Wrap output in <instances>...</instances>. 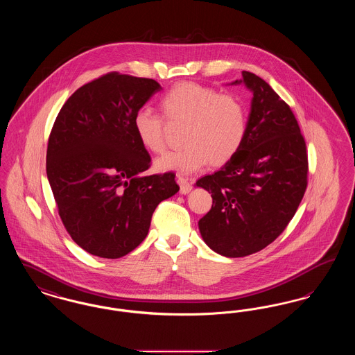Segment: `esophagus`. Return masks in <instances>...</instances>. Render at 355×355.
<instances>
[{
	"mask_svg": "<svg viewBox=\"0 0 355 355\" xmlns=\"http://www.w3.org/2000/svg\"><path fill=\"white\" fill-rule=\"evenodd\" d=\"M177 182H178V185H180V187H181V194H187L190 190H191V184L189 182V180H186V178H184V177H178L177 178Z\"/></svg>",
	"mask_w": 355,
	"mask_h": 355,
	"instance_id": "esophagus-1",
	"label": "esophagus"
}]
</instances>
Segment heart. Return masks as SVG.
Here are the masks:
<instances>
[{"label": "heart", "mask_w": 355, "mask_h": 355, "mask_svg": "<svg viewBox=\"0 0 355 355\" xmlns=\"http://www.w3.org/2000/svg\"><path fill=\"white\" fill-rule=\"evenodd\" d=\"M162 113L169 121L185 123L181 149L166 153L155 161L159 171L189 174L210 162L222 166L239 152L248 129L246 109L232 94L194 83L174 85L161 98ZM135 133L148 152L165 149L164 119L148 107L139 109L133 119Z\"/></svg>", "instance_id": "heart-1"}]
</instances>
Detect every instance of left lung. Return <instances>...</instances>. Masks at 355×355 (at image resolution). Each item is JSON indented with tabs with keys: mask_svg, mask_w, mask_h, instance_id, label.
Instances as JSON below:
<instances>
[{
	"mask_svg": "<svg viewBox=\"0 0 355 355\" xmlns=\"http://www.w3.org/2000/svg\"><path fill=\"white\" fill-rule=\"evenodd\" d=\"M252 93L245 141L236 157L196 186L211 193L198 222L205 243L229 258L265 249L294 217L307 186V153L298 122L270 85L242 71Z\"/></svg>",
	"mask_w": 355,
	"mask_h": 355,
	"instance_id": "obj_1",
	"label": "left lung"
}]
</instances>
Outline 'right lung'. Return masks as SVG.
Returning <instances> with one entry per match:
<instances>
[{"mask_svg":"<svg viewBox=\"0 0 355 355\" xmlns=\"http://www.w3.org/2000/svg\"><path fill=\"white\" fill-rule=\"evenodd\" d=\"M161 89L109 73L76 90L55 119L46 174L65 229L87 253L116 259L135 250L158 203L180 190L173 173L141 174L152 159L133 119Z\"/></svg>","mask_w":355,"mask_h":355,"instance_id":"1","label":"right lung"}]
</instances>
